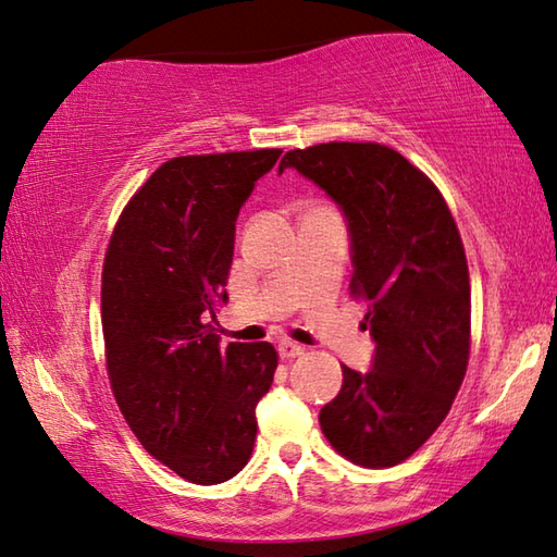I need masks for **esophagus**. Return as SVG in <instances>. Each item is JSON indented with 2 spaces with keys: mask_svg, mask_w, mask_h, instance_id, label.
Here are the masks:
<instances>
[{
  "mask_svg": "<svg viewBox=\"0 0 557 557\" xmlns=\"http://www.w3.org/2000/svg\"><path fill=\"white\" fill-rule=\"evenodd\" d=\"M277 352H280V357H282V359H294V357L304 355V347H301V345H297V343H289V341H285V343H280Z\"/></svg>",
  "mask_w": 557,
  "mask_h": 557,
  "instance_id": "1",
  "label": "esophagus"
}]
</instances>
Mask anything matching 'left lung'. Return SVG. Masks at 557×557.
Here are the masks:
<instances>
[{"label":"left lung","instance_id":"1","mask_svg":"<svg viewBox=\"0 0 557 557\" xmlns=\"http://www.w3.org/2000/svg\"><path fill=\"white\" fill-rule=\"evenodd\" d=\"M297 169L343 207L352 236L350 294L367 301L376 343L367 374L343 364V388L321 408L333 449L391 468L428 442L463 384L471 355V280L449 205L424 173L379 141L292 149Z\"/></svg>","mask_w":557,"mask_h":557}]
</instances>
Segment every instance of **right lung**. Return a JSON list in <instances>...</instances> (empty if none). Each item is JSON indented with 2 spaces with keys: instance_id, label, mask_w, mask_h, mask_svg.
<instances>
[{
  "instance_id": "obj_1",
  "label": "right lung",
  "mask_w": 557,
  "mask_h": 557,
  "mask_svg": "<svg viewBox=\"0 0 557 557\" xmlns=\"http://www.w3.org/2000/svg\"><path fill=\"white\" fill-rule=\"evenodd\" d=\"M282 149L163 161L120 212L106 248L101 323L106 369L139 444L195 485L248 463L256 406L277 369L270 343L214 335L228 299L236 216Z\"/></svg>"
}]
</instances>
